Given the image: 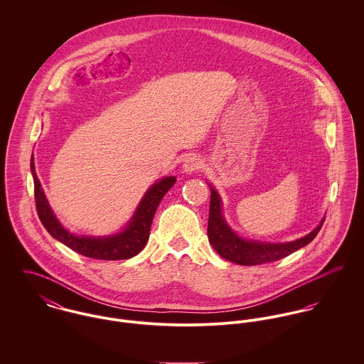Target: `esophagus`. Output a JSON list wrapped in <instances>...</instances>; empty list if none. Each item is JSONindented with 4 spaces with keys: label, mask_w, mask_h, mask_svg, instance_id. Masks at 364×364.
<instances>
[{
    "label": "esophagus",
    "mask_w": 364,
    "mask_h": 364,
    "mask_svg": "<svg viewBox=\"0 0 364 364\" xmlns=\"http://www.w3.org/2000/svg\"><path fill=\"white\" fill-rule=\"evenodd\" d=\"M202 166H203L202 159H200L199 156H188V158L185 159V162H183V165H182V169H183V172H186V173H192V172L199 171Z\"/></svg>",
    "instance_id": "obj_1"
}]
</instances>
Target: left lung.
<instances>
[{"instance_id":"obj_1","label":"left lung","mask_w":364,"mask_h":364,"mask_svg":"<svg viewBox=\"0 0 364 364\" xmlns=\"http://www.w3.org/2000/svg\"><path fill=\"white\" fill-rule=\"evenodd\" d=\"M210 213H208V237L210 244L215 252L232 263L244 266H255L273 260L283 259L297 250L310 244L319 232L323 220L316 228H314L306 237L291 241V242H258L248 241L238 237L225 223L221 214V199L215 189L210 186Z\"/></svg>"}]
</instances>
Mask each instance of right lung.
Returning a JSON list of instances; mask_svg holds the SVG:
<instances>
[{
  "mask_svg": "<svg viewBox=\"0 0 364 364\" xmlns=\"http://www.w3.org/2000/svg\"><path fill=\"white\" fill-rule=\"evenodd\" d=\"M31 171L35 182V202L38 215L49 234L74 252L87 258L102 260L129 259L136 257L146 247L150 237V227L156 208L165 193L173 186L176 178L166 176L154 183L141 199L134 215L123 231L107 237H85L74 235L67 231L55 218L52 208L45 196L42 185L38 179L33 156L31 159Z\"/></svg>",
  "mask_w": 364,
  "mask_h": 364,
  "instance_id": "obj_1",
  "label": "right lung"
}]
</instances>
